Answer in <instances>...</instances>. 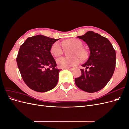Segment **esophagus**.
Here are the masks:
<instances>
[{
	"mask_svg": "<svg viewBox=\"0 0 129 129\" xmlns=\"http://www.w3.org/2000/svg\"><path fill=\"white\" fill-rule=\"evenodd\" d=\"M68 70H69V71H72L73 70H74V68H68Z\"/></svg>",
	"mask_w": 129,
	"mask_h": 129,
	"instance_id": "34e87169",
	"label": "esophagus"
}]
</instances>
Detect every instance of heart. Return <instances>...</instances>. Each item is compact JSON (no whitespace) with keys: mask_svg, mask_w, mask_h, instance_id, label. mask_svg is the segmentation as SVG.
Instances as JSON below:
<instances>
[{"mask_svg":"<svg viewBox=\"0 0 129 129\" xmlns=\"http://www.w3.org/2000/svg\"><path fill=\"white\" fill-rule=\"evenodd\" d=\"M83 44L81 40L76 38H71L62 42L56 41L52 45L50 53L55 57L59 56L64 53L63 46L67 48H72L74 50L71 54V58L60 57L56 60L58 67L61 68H68L79 63L80 58L82 60H87L89 56L87 50L82 47Z\"/></svg>","mask_w":129,"mask_h":129,"instance_id":"b5f03b06","label":"heart"}]
</instances>
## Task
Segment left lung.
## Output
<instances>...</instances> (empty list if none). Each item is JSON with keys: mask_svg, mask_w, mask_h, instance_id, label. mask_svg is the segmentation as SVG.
<instances>
[{"mask_svg": "<svg viewBox=\"0 0 129 129\" xmlns=\"http://www.w3.org/2000/svg\"><path fill=\"white\" fill-rule=\"evenodd\" d=\"M87 43L90 55L81 69L82 75L75 79L77 87L87 92H95L103 89L110 81L116 66V52L107 38L89 31L77 37Z\"/></svg>", "mask_w": 129, "mask_h": 129, "instance_id": "obj_1", "label": "left lung"}]
</instances>
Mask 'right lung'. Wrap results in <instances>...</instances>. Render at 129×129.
Instances as JSON below:
<instances>
[{
  "label": "right lung",
  "instance_id": "add662e5",
  "mask_svg": "<svg viewBox=\"0 0 129 129\" xmlns=\"http://www.w3.org/2000/svg\"><path fill=\"white\" fill-rule=\"evenodd\" d=\"M58 39L37 35L28 38L20 46L16 58L18 67L25 83L33 90L46 92L56 85L61 69L56 68L50 51Z\"/></svg>",
  "mask_w": 129,
  "mask_h": 129
}]
</instances>
